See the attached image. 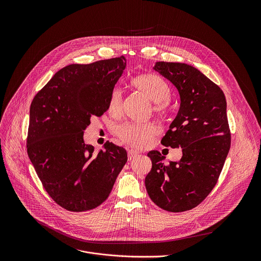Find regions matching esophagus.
Wrapping results in <instances>:
<instances>
[{
	"instance_id": "34e87169",
	"label": "esophagus",
	"mask_w": 261,
	"mask_h": 261,
	"mask_svg": "<svg viewBox=\"0 0 261 261\" xmlns=\"http://www.w3.org/2000/svg\"><path fill=\"white\" fill-rule=\"evenodd\" d=\"M139 154V151L136 149H128V159L133 160L135 156H137Z\"/></svg>"
}]
</instances>
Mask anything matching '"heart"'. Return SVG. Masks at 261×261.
I'll list each match as a JSON object with an SVG mask.
<instances>
[{
    "instance_id": "1",
    "label": "heart",
    "mask_w": 261,
    "mask_h": 261,
    "mask_svg": "<svg viewBox=\"0 0 261 261\" xmlns=\"http://www.w3.org/2000/svg\"><path fill=\"white\" fill-rule=\"evenodd\" d=\"M133 87L145 95L152 103V112L161 117H166L170 108L168 101L171 98V87L169 83L160 75L147 73L137 76L132 80ZM109 112L114 117L122 113L123 97L121 90L113 89L109 98ZM158 129L152 123L126 122L117 128L118 138L125 144L143 149L152 142Z\"/></svg>"
}]
</instances>
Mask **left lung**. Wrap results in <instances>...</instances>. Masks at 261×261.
Masks as SVG:
<instances>
[{"mask_svg":"<svg viewBox=\"0 0 261 261\" xmlns=\"http://www.w3.org/2000/svg\"><path fill=\"white\" fill-rule=\"evenodd\" d=\"M153 69L176 86L181 101L161 144L182 148L183 155L165 165L158 150L149 151L152 167L145 183L155 205L183 212L209 195L222 171L231 144L226 98L218 85L186 63L161 61Z\"/></svg>","mask_w":261,"mask_h":261,"instance_id":"left-lung-1","label":"left lung"}]
</instances>
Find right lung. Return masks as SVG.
<instances>
[{"label":"right lung","instance_id":"1","mask_svg":"<svg viewBox=\"0 0 261 261\" xmlns=\"http://www.w3.org/2000/svg\"><path fill=\"white\" fill-rule=\"evenodd\" d=\"M126 66L124 56L63 67L35 95L27 151L49 196L62 208L83 212L103 203L127 161L126 150L107 142L94 153L83 133L100 116Z\"/></svg>","mask_w":261,"mask_h":261}]
</instances>
